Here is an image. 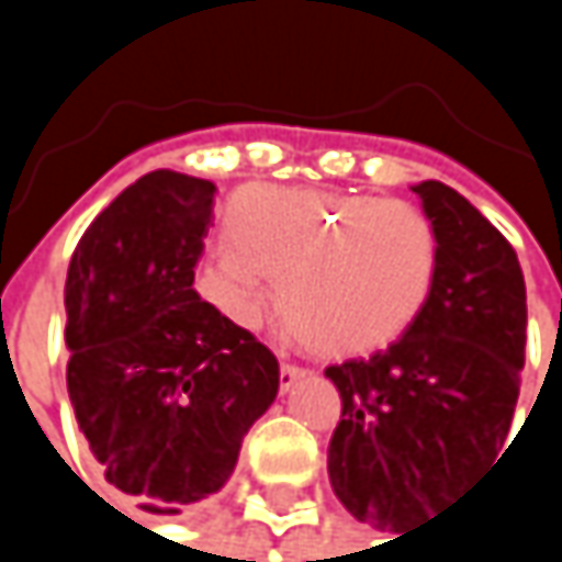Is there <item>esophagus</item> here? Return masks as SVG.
I'll list each match as a JSON object with an SVG mask.
<instances>
[{"label":"esophagus","mask_w":562,"mask_h":562,"mask_svg":"<svg viewBox=\"0 0 562 562\" xmlns=\"http://www.w3.org/2000/svg\"><path fill=\"white\" fill-rule=\"evenodd\" d=\"M305 374V368L302 364H292V361H282L280 364V387L282 391H289L299 378Z\"/></svg>","instance_id":"1"}]
</instances>
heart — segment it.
Wrapping results in <instances>:
<instances>
[{
  "label": "heart",
  "instance_id": "obj_1",
  "mask_svg": "<svg viewBox=\"0 0 562 562\" xmlns=\"http://www.w3.org/2000/svg\"><path fill=\"white\" fill-rule=\"evenodd\" d=\"M227 244L201 260V299L237 328H260L280 282L282 318L325 355L391 345L426 308L439 231L409 201L263 184L227 211Z\"/></svg>",
  "mask_w": 562,
  "mask_h": 562
}]
</instances>
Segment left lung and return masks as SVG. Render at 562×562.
<instances>
[{
	"label": "left lung",
	"mask_w": 562,
	"mask_h": 562,
	"mask_svg": "<svg viewBox=\"0 0 562 562\" xmlns=\"http://www.w3.org/2000/svg\"><path fill=\"white\" fill-rule=\"evenodd\" d=\"M413 191L439 231L436 289L384 351L325 368L341 393L328 479L378 530L416 524L498 459L527 345V289L505 234L442 181Z\"/></svg>",
	"instance_id": "8db88e82"
}]
</instances>
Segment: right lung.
I'll return each instance as SVG.
<instances>
[{"mask_svg": "<svg viewBox=\"0 0 562 562\" xmlns=\"http://www.w3.org/2000/svg\"><path fill=\"white\" fill-rule=\"evenodd\" d=\"M214 181L149 171L83 231L64 282L67 393L106 482L153 514L224 488L280 361L194 292Z\"/></svg>", "mask_w": 562, "mask_h": 562, "instance_id": "right-lung-1", "label": "right lung"}]
</instances>
